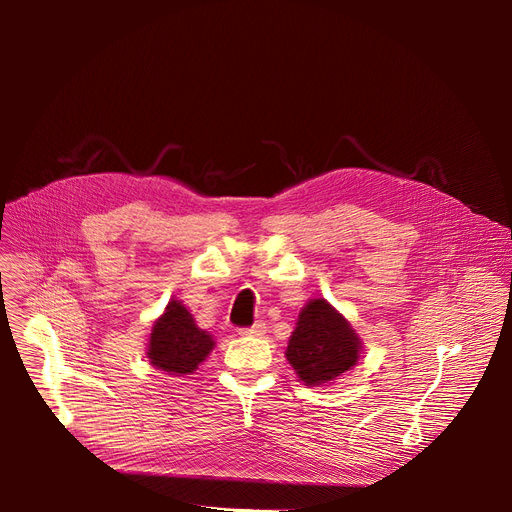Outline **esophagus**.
<instances>
[{
	"label": "esophagus",
	"mask_w": 512,
	"mask_h": 512,
	"mask_svg": "<svg viewBox=\"0 0 512 512\" xmlns=\"http://www.w3.org/2000/svg\"><path fill=\"white\" fill-rule=\"evenodd\" d=\"M239 334H241V336H263V334H265V324H263V322H255V324L249 326V328H241Z\"/></svg>",
	"instance_id": "obj_1"
}]
</instances>
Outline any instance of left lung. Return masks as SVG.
<instances>
[{
  "mask_svg": "<svg viewBox=\"0 0 512 512\" xmlns=\"http://www.w3.org/2000/svg\"><path fill=\"white\" fill-rule=\"evenodd\" d=\"M360 352L350 324L326 300H312L300 314L285 356L306 385L328 383L346 373Z\"/></svg>",
  "mask_w": 512,
  "mask_h": 512,
  "instance_id": "obj_1",
  "label": "left lung"
}]
</instances>
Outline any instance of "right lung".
I'll return each mask as SVG.
<instances>
[{
  "label": "right lung",
  "instance_id": "add662e5",
  "mask_svg": "<svg viewBox=\"0 0 512 512\" xmlns=\"http://www.w3.org/2000/svg\"><path fill=\"white\" fill-rule=\"evenodd\" d=\"M212 346L210 334L194 324L190 312L180 302L172 300L166 314L154 324L148 358L154 367L178 377L194 373Z\"/></svg>",
  "mask_w": 512,
  "mask_h": 512
}]
</instances>
